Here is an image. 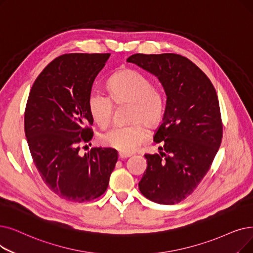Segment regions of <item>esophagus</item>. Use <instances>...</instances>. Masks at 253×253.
Masks as SVG:
<instances>
[{
	"instance_id": "1",
	"label": "esophagus",
	"mask_w": 253,
	"mask_h": 253,
	"mask_svg": "<svg viewBox=\"0 0 253 253\" xmlns=\"http://www.w3.org/2000/svg\"><path fill=\"white\" fill-rule=\"evenodd\" d=\"M130 156H131V154H129V153H123V152L119 153V158L120 159H125V158H128Z\"/></svg>"
}]
</instances>
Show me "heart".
<instances>
[{
    "label": "heart",
    "instance_id": "b5f03b06",
    "mask_svg": "<svg viewBox=\"0 0 253 253\" xmlns=\"http://www.w3.org/2000/svg\"><path fill=\"white\" fill-rule=\"evenodd\" d=\"M107 94L93 90L87 98V107L94 122L101 127L111 122L114 103H128L127 120L131 123L117 125L102 132L100 142L123 153L134 152L148 138L149 127L157 125L166 111V95L153 85L149 76L135 69H122L107 80Z\"/></svg>",
    "mask_w": 253,
    "mask_h": 253
}]
</instances>
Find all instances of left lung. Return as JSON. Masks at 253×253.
<instances>
[{
    "label": "left lung",
    "mask_w": 253,
    "mask_h": 253,
    "mask_svg": "<svg viewBox=\"0 0 253 253\" xmlns=\"http://www.w3.org/2000/svg\"><path fill=\"white\" fill-rule=\"evenodd\" d=\"M127 62L157 76L167 106L154 141L159 154H146L148 167L138 183L141 194L161 205L190 195L211 168L222 139L218 97L208 76L177 53H135Z\"/></svg>",
    "instance_id": "8db88e82"
}]
</instances>
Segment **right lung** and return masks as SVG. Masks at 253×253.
<instances>
[{
	"label": "right lung",
	"mask_w": 253,
	"mask_h": 253,
	"mask_svg": "<svg viewBox=\"0 0 253 253\" xmlns=\"http://www.w3.org/2000/svg\"><path fill=\"white\" fill-rule=\"evenodd\" d=\"M111 53H66L38 75L26 105L25 133L47 187L61 199L84 203L107 189L118 161L111 148L80 150L93 137L87 98Z\"/></svg>",
	"instance_id": "right-lung-1"
}]
</instances>
